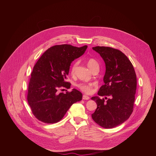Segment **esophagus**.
<instances>
[{"mask_svg": "<svg viewBox=\"0 0 156 156\" xmlns=\"http://www.w3.org/2000/svg\"><path fill=\"white\" fill-rule=\"evenodd\" d=\"M90 99V98L88 96H86V95H83V99L84 100H89Z\"/></svg>", "mask_w": 156, "mask_h": 156, "instance_id": "obj_1", "label": "esophagus"}]
</instances>
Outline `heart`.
<instances>
[{"label": "heart", "mask_w": 156, "mask_h": 156, "mask_svg": "<svg viewBox=\"0 0 156 156\" xmlns=\"http://www.w3.org/2000/svg\"><path fill=\"white\" fill-rule=\"evenodd\" d=\"M78 65V62H75L71 66V69H70V72L72 75L74 74L76 66ZM87 65L91 71L93 69H94L96 66H99V63L97 62V60L94 58H90L87 60ZM93 84H86V83H80L77 84V87L80 89L81 91L83 92L87 93V94H90L92 92V89H93Z\"/></svg>", "instance_id": "1"}]
</instances>
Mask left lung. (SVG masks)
<instances>
[{"instance_id":"8db88e82","label":"left lung","mask_w":156,"mask_h":156,"mask_svg":"<svg viewBox=\"0 0 156 156\" xmlns=\"http://www.w3.org/2000/svg\"><path fill=\"white\" fill-rule=\"evenodd\" d=\"M93 49L100 54L105 64L104 84L98 94L107 100L99 96L91 98L97 104L92 119L102 128H112L127 120L133 112L136 75L132 63L120 51L104 46Z\"/></svg>"}]
</instances>
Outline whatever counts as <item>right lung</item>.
I'll use <instances>...</instances> for the list:
<instances>
[{
  "instance_id": "obj_1",
  "label": "right lung",
  "mask_w": 156,
  "mask_h": 156,
  "mask_svg": "<svg viewBox=\"0 0 156 156\" xmlns=\"http://www.w3.org/2000/svg\"><path fill=\"white\" fill-rule=\"evenodd\" d=\"M87 48L69 44L52 46L41 55L34 66L27 99L33 115L39 120L46 123H57L72 104L82 99V93L76 89L65 94H58L57 90L62 87H70V83L66 81L70 65L83 55Z\"/></svg>"
}]
</instances>
